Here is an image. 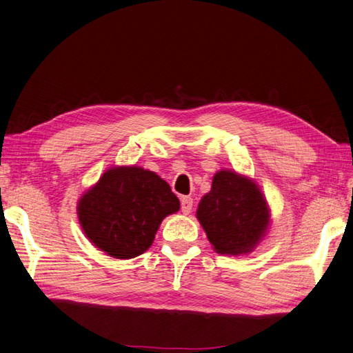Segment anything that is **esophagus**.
<instances>
[{
	"label": "esophagus",
	"instance_id": "34e87169",
	"mask_svg": "<svg viewBox=\"0 0 353 353\" xmlns=\"http://www.w3.org/2000/svg\"><path fill=\"white\" fill-rule=\"evenodd\" d=\"M192 204H194V201H192L191 196H183V199L180 200V206H182L183 215L191 214V210H192Z\"/></svg>",
	"mask_w": 353,
	"mask_h": 353
}]
</instances>
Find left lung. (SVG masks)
I'll return each instance as SVG.
<instances>
[{
	"mask_svg": "<svg viewBox=\"0 0 353 353\" xmlns=\"http://www.w3.org/2000/svg\"><path fill=\"white\" fill-rule=\"evenodd\" d=\"M196 219L215 252L242 256L266 237L270 208L256 180L233 170H219L210 191L201 196Z\"/></svg>",
	"mask_w": 353,
	"mask_h": 353,
	"instance_id": "1",
	"label": "left lung"
}]
</instances>
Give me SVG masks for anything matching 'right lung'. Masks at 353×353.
Masks as SVG:
<instances>
[{
	"mask_svg": "<svg viewBox=\"0 0 353 353\" xmlns=\"http://www.w3.org/2000/svg\"><path fill=\"white\" fill-rule=\"evenodd\" d=\"M179 209V199L157 173L137 165H112L79 196L77 214L96 248L128 260L149 250L162 219Z\"/></svg>",
	"mask_w": 353,
	"mask_h": 353,
	"instance_id": "right-lung-1",
	"label": "right lung"
}]
</instances>
